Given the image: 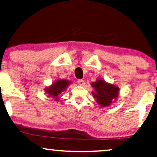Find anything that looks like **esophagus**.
Listing matches in <instances>:
<instances>
[{
	"label": "esophagus",
	"instance_id": "1",
	"mask_svg": "<svg viewBox=\"0 0 157 157\" xmlns=\"http://www.w3.org/2000/svg\"><path fill=\"white\" fill-rule=\"evenodd\" d=\"M78 85H80V86H84L85 85V81L84 80H82V79H79V80L78 81Z\"/></svg>",
	"mask_w": 157,
	"mask_h": 157
}]
</instances>
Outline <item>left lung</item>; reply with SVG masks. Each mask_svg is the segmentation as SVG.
Returning <instances> with one entry per match:
<instances>
[{"mask_svg":"<svg viewBox=\"0 0 157 157\" xmlns=\"http://www.w3.org/2000/svg\"><path fill=\"white\" fill-rule=\"evenodd\" d=\"M92 86L94 89L92 95L100 106H111L118 98L119 88L116 85L106 82L104 79H98L92 83Z\"/></svg>","mask_w":157,"mask_h":157,"instance_id":"left-lung-1","label":"left lung"}]
</instances>
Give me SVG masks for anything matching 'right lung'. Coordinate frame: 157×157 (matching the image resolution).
<instances>
[{"instance_id":"1","label":"right lung","mask_w":157,"mask_h":157,"mask_svg":"<svg viewBox=\"0 0 157 157\" xmlns=\"http://www.w3.org/2000/svg\"><path fill=\"white\" fill-rule=\"evenodd\" d=\"M71 84V82L67 80V79H58L51 86L45 89V92L49 97L53 98L55 101H58V99H59L58 96L63 92L66 90L67 86Z\"/></svg>"}]
</instances>
